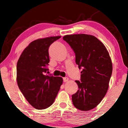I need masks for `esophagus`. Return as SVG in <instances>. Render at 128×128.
Wrapping results in <instances>:
<instances>
[{
	"label": "esophagus",
	"mask_w": 128,
	"mask_h": 128,
	"mask_svg": "<svg viewBox=\"0 0 128 128\" xmlns=\"http://www.w3.org/2000/svg\"><path fill=\"white\" fill-rule=\"evenodd\" d=\"M68 80V78L66 77V78H63V81H64V82H67Z\"/></svg>",
	"instance_id": "esophagus-1"
}]
</instances>
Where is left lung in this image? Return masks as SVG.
I'll return each mask as SVG.
<instances>
[{
    "mask_svg": "<svg viewBox=\"0 0 128 128\" xmlns=\"http://www.w3.org/2000/svg\"><path fill=\"white\" fill-rule=\"evenodd\" d=\"M76 56V63L82 70L80 80H76L78 90L72 95L77 109L89 111L99 105L106 94L112 72L109 53L99 40L87 34L67 35L63 37Z\"/></svg>",
    "mask_w": 128,
    "mask_h": 128,
    "instance_id": "8db88e82",
    "label": "left lung"
}]
</instances>
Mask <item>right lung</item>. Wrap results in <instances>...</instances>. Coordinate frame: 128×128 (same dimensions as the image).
Returning <instances> with one entry per match:
<instances>
[{"label":"right lung","mask_w":128,"mask_h":128,"mask_svg":"<svg viewBox=\"0 0 128 128\" xmlns=\"http://www.w3.org/2000/svg\"><path fill=\"white\" fill-rule=\"evenodd\" d=\"M61 36L33 41L23 51L17 64L19 89L34 108L43 110L52 105L62 85L61 77L46 74L49 62V48Z\"/></svg>","instance_id":"obj_1"}]
</instances>
